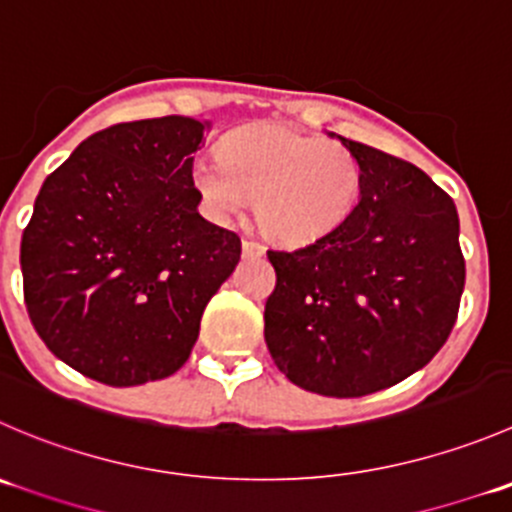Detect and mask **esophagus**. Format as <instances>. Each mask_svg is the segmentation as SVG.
Instances as JSON below:
<instances>
[{"mask_svg":"<svg viewBox=\"0 0 512 512\" xmlns=\"http://www.w3.org/2000/svg\"><path fill=\"white\" fill-rule=\"evenodd\" d=\"M242 255L245 257H262L265 255V247L255 240H242Z\"/></svg>","mask_w":512,"mask_h":512,"instance_id":"obj_1","label":"esophagus"}]
</instances>
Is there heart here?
Masks as SVG:
<instances>
[{
	"label": "heart",
	"mask_w": 512,
	"mask_h": 512,
	"mask_svg": "<svg viewBox=\"0 0 512 512\" xmlns=\"http://www.w3.org/2000/svg\"><path fill=\"white\" fill-rule=\"evenodd\" d=\"M192 190L212 220H232L257 195V222L287 247L332 235L360 200V165L347 147L282 127L232 132L217 157L190 165Z\"/></svg>",
	"instance_id": "heart-1"
}]
</instances>
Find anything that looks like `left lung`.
Segmentation results:
<instances>
[{"mask_svg":"<svg viewBox=\"0 0 512 512\" xmlns=\"http://www.w3.org/2000/svg\"><path fill=\"white\" fill-rule=\"evenodd\" d=\"M337 140L360 165V200L332 235L267 250L277 285L265 342L297 388L362 398L418 372L445 345L465 260L455 202L423 170Z\"/></svg>","mask_w":512,"mask_h":512,"instance_id":"left-lung-1","label":"left lung"}]
</instances>
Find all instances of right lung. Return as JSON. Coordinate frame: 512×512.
Listing matches in <instances>:
<instances>
[{
	"label": "right lung",
	"instance_id": "add662e5",
	"mask_svg": "<svg viewBox=\"0 0 512 512\" xmlns=\"http://www.w3.org/2000/svg\"><path fill=\"white\" fill-rule=\"evenodd\" d=\"M212 122L170 114L87 137L44 180L22 235L24 302L44 345L112 388L180 370L240 237L197 212L190 165Z\"/></svg>",
	"mask_w": 512,
	"mask_h": 512
}]
</instances>
